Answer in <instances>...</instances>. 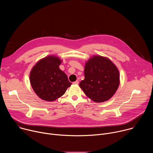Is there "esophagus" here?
<instances>
[{
  "mask_svg": "<svg viewBox=\"0 0 153 153\" xmlns=\"http://www.w3.org/2000/svg\"><path fill=\"white\" fill-rule=\"evenodd\" d=\"M73 84H75V85H77V84H79V81H78V80H76V81L74 82H73Z\"/></svg>",
  "mask_w": 153,
  "mask_h": 153,
  "instance_id": "obj_1",
  "label": "esophagus"
}]
</instances>
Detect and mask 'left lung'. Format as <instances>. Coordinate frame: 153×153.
Listing matches in <instances>:
<instances>
[{"label":"left lung","instance_id":"8db88e82","mask_svg":"<svg viewBox=\"0 0 153 153\" xmlns=\"http://www.w3.org/2000/svg\"><path fill=\"white\" fill-rule=\"evenodd\" d=\"M85 79L79 86L87 97L96 102L110 99L119 85V72L107 58L94 56L85 64Z\"/></svg>","mask_w":153,"mask_h":153}]
</instances>
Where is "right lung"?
<instances>
[{
  "label": "right lung",
  "instance_id": "add662e5",
  "mask_svg": "<svg viewBox=\"0 0 153 153\" xmlns=\"http://www.w3.org/2000/svg\"><path fill=\"white\" fill-rule=\"evenodd\" d=\"M61 60L50 56L39 60L33 68L30 83L36 94L46 101H54L63 95L71 83L59 68Z\"/></svg>",
  "mask_w": 153,
  "mask_h": 153
}]
</instances>
